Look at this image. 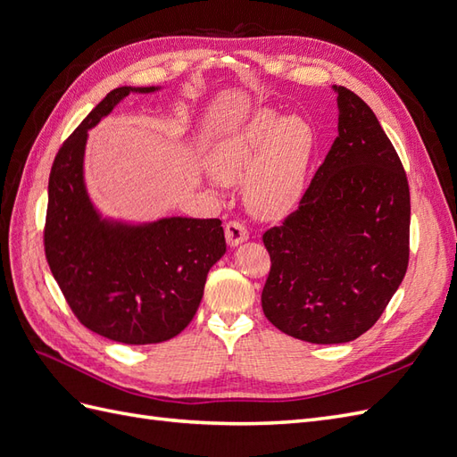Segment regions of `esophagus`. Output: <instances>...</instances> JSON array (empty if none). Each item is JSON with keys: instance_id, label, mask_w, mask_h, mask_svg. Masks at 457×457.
<instances>
[{"instance_id": "34e87169", "label": "esophagus", "mask_w": 457, "mask_h": 457, "mask_svg": "<svg viewBox=\"0 0 457 457\" xmlns=\"http://www.w3.org/2000/svg\"><path fill=\"white\" fill-rule=\"evenodd\" d=\"M225 237L230 247H237L250 238V232H247V228L242 223H238V220H230L225 227Z\"/></svg>"}]
</instances>
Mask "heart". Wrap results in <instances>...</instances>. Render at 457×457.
Returning <instances> with one entry per match:
<instances>
[{"instance_id":"obj_1","label":"heart","mask_w":457,"mask_h":457,"mask_svg":"<svg viewBox=\"0 0 457 457\" xmlns=\"http://www.w3.org/2000/svg\"><path fill=\"white\" fill-rule=\"evenodd\" d=\"M312 150L314 131L307 120L261 108L215 143L210 170L225 185L245 179L247 207L262 217H278L299 202Z\"/></svg>"}]
</instances>
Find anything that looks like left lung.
I'll use <instances>...</instances> for the list:
<instances>
[{
  "instance_id": "1",
  "label": "left lung",
  "mask_w": 457,
  "mask_h": 457,
  "mask_svg": "<svg viewBox=\"0 0 457 457\" xmlns=\"http://www.w3.org/2000/svg\"><path fill=\"white\" fill-rule=\"evenodd\" d=\"M337 93V137L299 207L262 234L270 272L261 305L284 334L316 345L368 331L403 284L410 244V188L371 108Z\"/></svg>"
}]
</instances>
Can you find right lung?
<instances>
[{"label":"right lung","mask_w":457,"mask_h":457,"mask_svg":"<svg viewBox=\"0 0 457 457\" xmlns=\"http://www.w3.org/2000/svg\"><path fill=\"white\" fill-rule=\"evenodd\" d=\"M110 91L68 137L53 162L46 255L78 320L95 334L126 345L163 343L190 324L207 272L225 255L219 219L160 217L128 220L104 215L86 183L89 129L131 93Z\"/></svg>","instance_id":"right-lung-1"}]
</instances>
